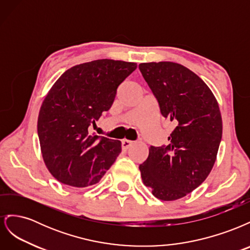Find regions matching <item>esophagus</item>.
<instances>
[{"label": "esophagus", "instance_id": "obj_1", "mask_svg": "<svg viewBox=\"0 0 250 250\" xmlns=\"http://www.w3.org/2000/svg\"><path fill=\"white\" fill-rule=\"evenodd\" d=\"M122 149L124 151H126L128 148H129L132 145V142L131 141H128V140H122Z\"/></svg>", "mask_w": 250, "mask_h": 250}]
</instances>
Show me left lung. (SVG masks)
<instances>
[{
    "instance_id": "8db88e82",
    "label": "left lung",
    "mask_w": 250,
    "mask_h": 250,
    "mask_svg": "<svg viewBox=\"0 0 250 250\" xmlns=\"http://www.w3.org/2000/svg\"><path fill=\"white\" fill-rule=\"evenodd\" d=\"M139 69L162 116L175 124L168 145L150 146L139 167L141 176L156 198L176 200L199 187L213 168L222 138L221 113L208 86L186 66L161 62Z\"/></svg>"
}]
</instances>
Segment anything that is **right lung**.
I'll list each match as a JSON object with an SVG mask.
<instances>
[{
  "label": "right lung",
  "mask_w": 250,
  "mask_h": 250,
  "mask_svg": "<svg viewBox=\"0 0 250 250\" xmlns=\"http://www.w3.org/2000/svg\"><path fill=\"white\" fill-rule=\"evenodd\" d=\"M137 63L99 59L65 71L44 98L37 133L44 164L58 181L85 188L99 183L121 152V142L90 134Z\"/></svg>",
  "instance_id": "obj_1"
}]
</instances>
